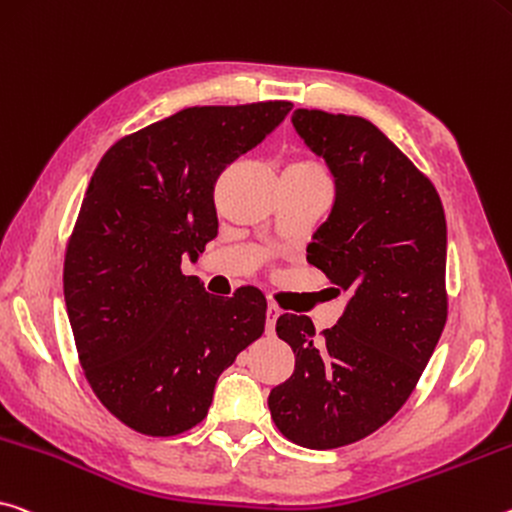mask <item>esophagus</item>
<instances>
[{
    "label": "esophagus",
    "instance_id": "34e87169",
    "mask_svg": "<svg viewBox=\"0 0 512 512\" xmlns=\"http://www.w3.org/2000/svg\"><path fill=\"white\" fill-rule=\"evenodd\" d=\"M278 316H280V307L269 303V307H266V332H269V335L275 332V321H278Z\"/></svg>",
    "mask_w": 512,
    "mask_h": 512
}]
</instances>
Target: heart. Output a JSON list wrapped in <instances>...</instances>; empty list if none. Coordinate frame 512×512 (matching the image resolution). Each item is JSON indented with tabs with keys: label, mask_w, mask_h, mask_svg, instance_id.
Instances as JSON below:
<instances>
[{
	"label": "heart",
	"mask_w": 512,
	"mask_h": 512,
	"mask_svg": "<svg viewBox=\"0 0 512 512\" xmlns=\"http://www.w3.org/2000/svg\"><path fill=\"white\" fill-rule=\"evenodd\" d=\"M294 170H303V173H314V175H326V170L319 164V161H312V159H305V161H296Z\"/></svg>",
	"instance_id": "obj_1"
}]
</instances>
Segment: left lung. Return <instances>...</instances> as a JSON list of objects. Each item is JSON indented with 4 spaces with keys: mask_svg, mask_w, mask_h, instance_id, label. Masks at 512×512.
<instances>
[{
    "mask_svg": "<svg viewBox=\"0 0 512 512\" xmlns=\"http://www.w3.org/2000/svg\"><path fill=\"white\" fill-rule=\"evenodd\" d=\"M291 123L335 177L307 262L348 303L321 335L310 316H280L275 332L296 367L271 389L269 410L287 440L337 449L401 410L440 342L446 218L433 182L369 120L296 109Z\"/></svg>",
    "mask_w": 512,
    "mask_h": 512,
    "instance_id": "obj_1",
    "label": "left lung"
}]
</instances>
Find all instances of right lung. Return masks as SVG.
<instances>
[{
	"mask_svg": "<svg viewBox=\"0 0 512 512\" xmlns=\"http://www.w3.org/2000/svg\"><path fill=\"white\" fill-rule=\"evenodd\" d=\"M291 107L182 109L113 143L95 168L63 294L88 385L136 433L170 437L200 424L218 376L262 337V291L216 298L180 266L216 237L218 177Z\"/></svg>",
	"mask_w": 512,
	"mask_h": 512,
	"instance_id": "obj_1",
	"label": "right lung"
}]
</instances>
